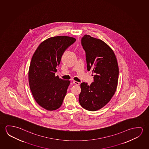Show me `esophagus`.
Instances as JSON below:
<instances>
[{
    "label": "esophagus",
    "instance_id": "obj_1",
    "mask_svg": "<svg viewBox=\"0 0 149 149\" xmlns=\"http://www.w3.org/2000/svg\"><path fill=\"white\" fill-rule=\"evenodd\" d=\"M73 83L74 84H75L76 85H79V82H77V81H73Z\"/></svg>",
    "mask_w": 149,
    "mask_h": 149
}]
</instances>
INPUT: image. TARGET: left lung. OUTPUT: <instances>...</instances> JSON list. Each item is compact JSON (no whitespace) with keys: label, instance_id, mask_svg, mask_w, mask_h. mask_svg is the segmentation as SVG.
Returning a JSON list of instances; mask_svg holds the SVG:
<instances>
[{"label":"left lung","instance_id":"obj_1","mask_svg":"<svg viewBox=\"0 0 149 149\" xmlns=\"http://www.w3.org/2000/svg\"><path fill=\"white\" fill-rule=\"evenodd\" d=\"M86 53L87 70L94 74V82L80 84L79 102L82 107L92 111L105 106L117 89L119 67L112 49L100 39L86 34L81 40Z\"/></svg>","mask_w":149,"mask_h":149}]
</instances>
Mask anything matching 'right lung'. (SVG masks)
Listing matches in <instances>:
<instances>
[{
	"label": "right lung",
	"instance_id": "add662e5",
	"mask_svg": "<svg viewBox=\"0 0 149 149\" xmlns=\"http://www.w3.org/2000/svg\"><path fill=\"white\" fill-rule=\"evenodd\" d=\"M76 39L57 36L39 45L30 62L28 79L30 90L39 105L47 110H56L62 105L70 81L55 76L63 54Z\"/></svg>",
	"mask_w": 149,
	"mask_h": 149
}]
</instances>
